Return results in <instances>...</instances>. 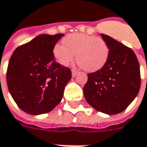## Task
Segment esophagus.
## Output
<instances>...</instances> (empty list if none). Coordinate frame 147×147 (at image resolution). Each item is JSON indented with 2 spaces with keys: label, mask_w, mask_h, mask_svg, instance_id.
<instances>
[{
  "label": "esophagus",
  "mask_w": 147,
  "mask_h": 147,
  "mask_svg": "<svg viewBox=\"0 0 147 147\" xmlns=\"http://www.w3.org/2000/svg\"><path fill=\"white\" fill-rule=\"evenodd\" d=\"M77 74H78V71H75V70H72V71H71V75H72L73 77H76V76H77Z\"/></svg>",
  "instance_id": "1"
}]
</instances>
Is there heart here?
I'll return each mask as SVG.
<instances>
[{
	"instance_id": "obj_1",
	"label": "heart",
	"mask_w": 147,
	"mask_h": 147,
	"mask_svg": "<svg viewBox=\"0 0 147 147\" xmlns=\"http://www.w3.org/2000/svg\"><path fill=\"white\" fill-rule=\"evenodd\" d=\"M64 45L57 44L53 54L63 66L71 63L76 55V62L84 71H97L106 64L109 49L102 38L87 34L75 33L63 39Z\"/></svg>"
}]
</instances>
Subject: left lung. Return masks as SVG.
Instances as JSON below:
<instances>
[{"label":"left lung","instance_id":"8db88e82","mask_svg":"<svg viewBox=\"0 0 147 147\" xmlns=\"http://www.w3.org/2000/svg\"><path fill=\"white\" fill-rule=\"evenodd\" d=\"M101 36L108 46V58L100 70L88 74L84 95L95 110L107 115L119 114L139 92L140 66L131 49L107 35Z\"/></svg>","mask_w":147,"mask_h":147}]
</instances>
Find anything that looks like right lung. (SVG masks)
I'll return each mask as SVG.
<instances>
[{"label": "right lung", "mask_w": 147, "mask_h": 147, "mask_svg": "<svg viewBox=\"0 0 147 147\" xmlns=\"http://www.w3.org/2000/svg\"><path fill=\"white\" fill-rule=\"evenodd\" d=\"M63 34H41L13 51L8 65L9 94L26 113L51 111L63 97L71 78V70L57 63L53 50Z\"/></svg>", "instance_id": "add662e5"}]
</instances>
